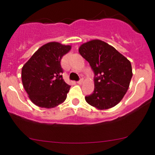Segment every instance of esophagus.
<instances>
[{"label": "esophagus", "mask_w": 155, "mask_h": 155, "mask_svg": "<svg viewBox=\"0 0 155 155\" xmlns=\"http://www.w3.org/2000/svg\"><path fill=\"white\" fill-rule=\"evenodd\" d=\"M83 81H84V78L82 77V76H81V77H80V79L79 80V81H77V83L78 84H81L83 82Z\"/></svg>", "instance_id": "34e87169"}]
</instances>
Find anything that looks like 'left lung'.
I'll list each match as a JSON object with an SVG mask.
<instances>
[{
	"label": "left lung",
	"instance_id": "left-lung-1",
	"mask_svg": "<svg viewBox=\"0 0 155 155\" xmlns=\"http://www.w3.org/2000/svg\"><path fill=\"white\" fill-rule=\"evenodd\" d=\"M79 51L95 74V88L91 95L85 96L87 102L101 110L118 104L128 90L133 76L130 62L101 40L83 44Z\"/></svg>",
	"mask_w": 155,
	"mask_h": 155
}]
</instances>
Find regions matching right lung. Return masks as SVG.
Masks as SVG:
<instances>
[{"mask_svg":"<svg viewBox=\"0 0 155 155\" xmlns=\"http://www.w3.org/2000/svg\"><path fill=\"white\" fill-rule=\"evenodd\" d=\"M71 47L50 42L39 48L22 69L25 90L33 104L54 108L66 99L71 86L63 79L62 58Z\"/></svg>","mask_w":155,"mask_h":155,"instance_id":"obj_1","label":"right lung"}]
</instances>
